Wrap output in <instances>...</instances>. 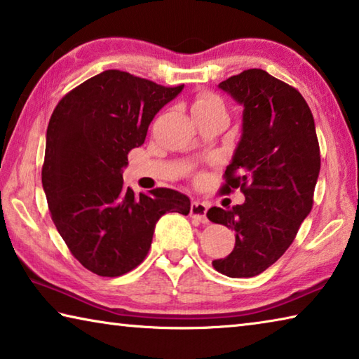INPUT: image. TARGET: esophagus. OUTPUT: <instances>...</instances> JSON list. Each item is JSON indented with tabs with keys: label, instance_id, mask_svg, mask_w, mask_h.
<instances>
[{
	"label": "esophagus",
	"instance_id": "1",
	"mask_svg": "<svg viewBox=\"0 0 359 359\" xmlns=\"http://www.w3.org/2000/svg\"><path fill=\"white\" fill-rule=\"evenodd\" d=\"M190 214L193 218H196L198 222L201 223H208V204H204L201 201H193L190 205Z\"/></svg>",
	"mask_w": 359,
	"mask_h": 359
}]
</instances>
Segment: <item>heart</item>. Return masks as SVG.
Here are the masks:
<instances>
[{
	"label": "heart",
	"mask_w": 359,
	"mask_h": 359,
	"mask_svg": "<svg viewBox=\"0 0 359 359\" xmlns=\"http://www.w3.org/2000/svg\"><path fill=\"white\" fill-rule=\"evenodd\" d=\"M215 107H223V102L214 93H199L193 102V112L204 111V109H215Z\"/></svg>",
	"instance_id": "1"
}]
</instances>
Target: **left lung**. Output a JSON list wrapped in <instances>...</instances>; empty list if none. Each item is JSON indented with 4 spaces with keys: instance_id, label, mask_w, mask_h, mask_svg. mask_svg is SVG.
Returning <instances> with one entry per match:
<instances>
[{
    "instance_id": "8db88e82",
    "label": "left lung",
    "mask_w": 359,
    "mask_h": 359,
    "mask_svg": "<svg viewBox=\"0 0 359 359\" xmlns=\"http://www.w3.org/2000/svg\"><path fill=\"white\" fill-rule=\"evenodd\" d=\"M244 106L242 137L220 191L241 188L245 203L208 218L234 229L236 244L212 266L228 277H255L287 252L311 214L320 145L311 107L294 87L247 69L218 85Z\"/></svg>"
}]
</instances>
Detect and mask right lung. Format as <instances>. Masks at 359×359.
Returning <instances> with one entry per match:
<instances>
[{"instance_id": "1", "label": "right lung", "mask_w": 359, "mask_h": 359, "mask_svg": "<svg viewBox=\"0 0 359 359\" xmlns=\"http://www.w3.org/2000/svg\"><path fill=\"white\" fill-rule=\"evenodd\" d=\"M182 88L109 69L77 85L53 109L42 187L65 244L96 276L135 269L147 257L160 217L190 212L185 194L155 188L137 196L121 177L150 121Z\"/></svg>"}]
</instances>
